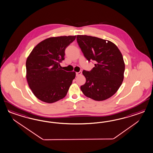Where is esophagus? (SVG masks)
Listing matches in <instances>:
<instances>
[{
  "label": "esophagus",
  "mask_w": 153,
  "mask_h": 153,
  "mask_svg": "<svg viewBox=\"0 0 153 153\" xmlns=\"http://www.w3.org/2000/svg\"><path fill=\"white\" fill-rule=\"evenodd\" d=\"M76 76H79V75L82 74V71H79V72H76Z\"/></svg>",
  "instance_id": "1"
}]
</instances>
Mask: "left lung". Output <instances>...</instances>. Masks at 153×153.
Returning a JSON list of instances; mask_svg holds the SVG:
<instances>
[{
  "label": "left lung",
  "instance_id": "8db88e82",
  "mask_svg": "<svg viewBox=\"0 0 153 153\" xmlns=\"http://www.w3.org/2000/svg\"><path fill=\"white\" fill-rule=\"evenodd\" d=\"M77 42L87 60L95 62L93 70L82 72L86 82L81 91L96 101L111 97L124 79L125 65L120 51L112 42L91 36L77 35Z\"/></svg>",
  "mask_w": 153,
  "mask_h": 153
}]
</instances>
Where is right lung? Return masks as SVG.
Returning a JSON list of instances; mask_svg holds the SVG:
<instances>
[{"mask_svg":"<svg viewBox=\"0 0 153 153\" xmlns=\"http://www.w3.org/2000/svg\"><path fill=\"white\" fill-rule=\"evenodd\" d=\"M76 36L51 37L39 42L27 58L26 79L34 95L47 103L64 98L75 78V72L62 69L65 48Z\"/></svg>","mask_w":153,"mask_h":153,"instance_id":"1","label":"right lung"}]
</instances>
